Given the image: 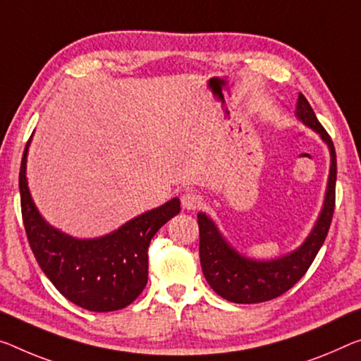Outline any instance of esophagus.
Listing matches in <instances>:
<instances>
[{
    "mask_svg": "<svg viewBox=\"0 0 361 361\" xmlns=\"http://www.w3.org/2000/svg\"><path fill=\"white\" fill-rule=\"evenodd\" d=\"M203 202V197L197 192H187L182 195V207L185 209H197Z\"/></svg>",
    "mask_w": 361,
    "mask_h": 361,
    "instance_id": "1",
    "label": "esophagus"
}]
</instances>
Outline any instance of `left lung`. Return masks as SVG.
<instances>
[{"label": "left lung", "mask_w": 361, "mask_h": 361, "mask_svg": "<svg viewBox=\"0 0 361 361\" xmlns=\"http://www.w3.org/2000/svg\"><path fill=\"white\" fill-rule=\"evenodd\" d=\"M297 118L318 132L331 152V171L323 209L312 234L295 252L271 262H257L237 253L227 243L212 219L198 214L200 263L212 289L226 300L234 303H259L282 295L297 284L307 273L328 235L336 207V149L331 137L316 118L313 108L302 93L297 102Z\"/></svg>", "instance_id": "1"}]
</instances>
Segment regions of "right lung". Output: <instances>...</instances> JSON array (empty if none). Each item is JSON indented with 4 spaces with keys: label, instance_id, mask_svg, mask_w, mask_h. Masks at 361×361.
<instances>
[{
    "label": "right lung",
    "instance_id": "1",
    "mask_svg": "<svg viewBox=\"0 0 361 361\" xmlns=\"http://www.w3.org/2000/svg\"><path fill=\"white\" fill-rule=\"evenodd\" d=\"M32 137L20 163L22 221L37 263L69 302L88 312L126 308L145 289L148 247L153 235L180 212L179 198L130 219L99 238H74L42 218L27 187L25 163Z\"/></svg>",
    "mask_w": 361,
    "mask_h": 361
}]
</instances>
